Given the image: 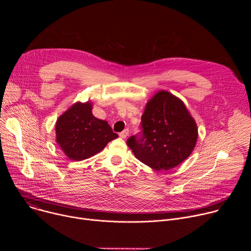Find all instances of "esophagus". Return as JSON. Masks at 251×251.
Returning <instances> with one entry per match:
<instances>
[{
    "mask_svg": "<svg viewBox=\"0 0 251 251\" xmlns=\"http://www.w3.org/2000/svg\"><path fill=\"white\" fill-rule=\"evenodd\" d=\"M129 135V130L128 129H125V130H123L120 134H119V136L122 138V139H125L127 136Z\"/></svg>",
    "mask_w": 251,
    "mask_h": 251,
    "instance_id": "1",
    "label": "esophagus"
}]
</instances>
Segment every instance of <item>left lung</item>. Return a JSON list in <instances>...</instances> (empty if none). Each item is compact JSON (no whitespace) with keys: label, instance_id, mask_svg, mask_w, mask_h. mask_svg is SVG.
Returning a JSON list of instances; mask_svg holds the SVG:
<instances>
[{"label":"left lung","instance_id":"1","mask_svg":"<svg viewBox=\"0 0 251 251\" xmlns=\"http://www.w3.org/2000/svg\"><path fill=\"white\" fill-rule=\"evenodd\" d=\"M142 133L131 136L127 145L135 157L153 170H170L193 152L198 127L184 102L162 90L146 104L141 117Z\"/></svg>","mask_w":251,"mask_h":251}]
</instances>
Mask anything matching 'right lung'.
<instances>
[{
	"mask_svg": "<svg viewBox=\"0 0 251 251\" xmlns=\"http://www.w3.org/2000/svg\"><path fill=\"white\" fill-rule=\"evenodd\" d=\"M56 143L73 161L88 159L118 137L107 121L92 114L91 102H76L60 115L55 124Z\"/></svg>",
	"mask_w": 251,
	"mask_h": 251,
	"instance_id": "1",
	"label": "right lung"
}]
</instances>
